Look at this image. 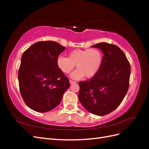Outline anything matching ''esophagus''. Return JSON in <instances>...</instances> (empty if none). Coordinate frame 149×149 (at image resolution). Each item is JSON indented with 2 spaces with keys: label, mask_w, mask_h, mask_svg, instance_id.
<instances>
[{
  "label": "esophagus",
  "mask_w": 149,
  "mask_h": 149,
  "mask_svg": "<svg viewBox=\"0 0 149 149\" xmlns=\"http://www.w3.org/2000/svg\"><path fill=\"white\" fill-rule=\"evenodd\" d=\"M70 84H71L76 83V81H73V80H70Z\"/></svg>",
  "instance_id": "34e87169"
}]
</instances>
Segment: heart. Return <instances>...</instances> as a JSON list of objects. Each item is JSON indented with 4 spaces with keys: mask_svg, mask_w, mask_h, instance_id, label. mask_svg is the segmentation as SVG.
<instances>
[{
    "mask_svg": "<svg viewBox=\"0 0 149 149\" xmlns=\"http://www.w3.org/2000/svg\"><path fill=\"white\" fill-rule=\"evenodd\" d=\"M103 60L101 51L97 48L74 49L69 53V58L59 56L57 65L64 73H70L76 65V69L71 74V78L79 79L84 77L92 78L100 71Z\"/></svg>",
    "mask_w": 149,
    "mask_h": 149,
    "instance_id": "heart-1",
    "label": "heart"
}]
</instances>
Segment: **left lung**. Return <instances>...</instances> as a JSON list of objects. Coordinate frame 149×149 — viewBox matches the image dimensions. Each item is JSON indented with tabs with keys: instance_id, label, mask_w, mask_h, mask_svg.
I'll return each instance as SVG.
<instances>
[{
	"instance_id": "obj_1",
	"label": "left lung",
	"mask_w": 149,
	"mask_h": 149,
	"mask_svg": "<svg viewBox=\"0 0 149 149\" xmlns=\"http://www.w3.org/2000/svg\"><path fill=\"white\" fill-rule=\"evenodd\" d=\"M92 47L102 50V63L95 76L78 83V98L88 111L104 116L118 108L127 94L130 65L124 53L115 45L101 42Z\"/></svg>"
}]
</instances>
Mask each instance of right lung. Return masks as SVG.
<instances>
[{"label": "right lung", "mask_w": 149, "mask_h": 149, "mask_svg": "<svg viewBox=\"0 0 149 149\" xmlns=\"http://www.w3.org/2000/svg\"><path fill=\"white\" fill-rule=\"evenodd\" d=\"M65 47L53 41L34 43L24 52L18 73L20 92L32 110L45 112L60 103L69 79L57 65Z\"/></svg>", "instance_id": "obj_1"}]
</instances>
